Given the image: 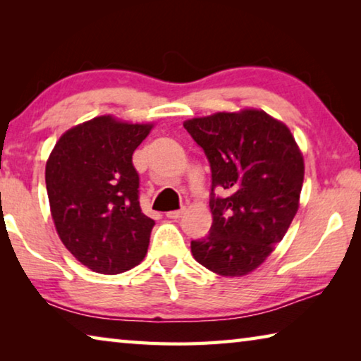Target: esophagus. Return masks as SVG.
<instances>
[{
    "mask_svg": "<svg viewBox=\"0 0 361 361\" xmlns=\"http://www.w3.org/2000/svg\"><path fill=\"white\" fill-rule=\"evenodd\" d=\"M183 213H185V209H180V210H172V212H167L166 213V216L167 218H170V219H176V218H180Z\"/></svg>",
    "mask_w": 361,
    "mask_h": 361,
    "instance_id": "1",
    "label": "esophagus"
}]
</instances>
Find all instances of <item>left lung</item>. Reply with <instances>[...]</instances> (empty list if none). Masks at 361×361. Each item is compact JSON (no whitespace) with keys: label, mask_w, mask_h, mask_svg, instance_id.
<instances>
[{"label":"left lung","mask_w":361,"mask_h":361,"mask_svg":"<svg viewBox=\"0 0 361 361\" xmlns=\"http://www.w3.org/2000/svg\"><path fill=\"white\" fill-rule=\"evenodd\" d=\"M183 126L212 170L213 223L209 234L191 242L192 256L219 276H245L274 252L296 215L301 151L288 127L259 109L216 113Z\"/></svg>","instance_id":"left-lung-1"}]
</instances>
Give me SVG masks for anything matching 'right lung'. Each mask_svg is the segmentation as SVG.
Returning a JSON list of instances; mask_svg holds the SVG:
<instances>
[{"mask_svg": "<svg viewBox=\"0 0 361 361\" xmlns=\"http://www.w3.org/2000/svg\"><path fill=\"white\" fill-rule=\"evenodd\" d=\"M151 127L100 116L66 130L49 156L54 224L68 252L94 272H126L148 252L154 221L140 207L132 154Z\"/></svg>", "mask_w": 361, "mask_h": 361, "instance_id": "obj_1", "label": "right lung"}]
</instances>
